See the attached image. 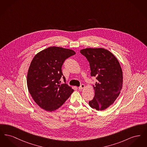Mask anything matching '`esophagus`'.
<instances>
[{
	"mask_svg": "<svg viewBox=\"0 0 147 147\" xmlns=\"http://www.w3.org/2000/svg\"><path fill=\"white\" fill-rule=\"evenodd\" d=\"M84 88H85V85L84 84H82L78 88H79V90H83Z\"/></svg>",
	"mask_w": 147,
	"mask_h": 147,
	"instance_id": "34e87169",
	"label": "esophagus"
}]
</instances>
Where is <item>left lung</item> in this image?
Returning <instances> with one entry per match:
<instances>
[{"label": "left lung", "mask_w": 147, "mask_h": 147, "mask_svg": "<svg viewBox=\"0 0 147 147\" xmlns=\"http://www.w3.org/2000/svg\"><path fill=\"white\" fill-rule=\"evenodd\" d=\"M89 62L91 77L96 79L95 96L89 102L91 108L104 110L113 104L123 84L122 70L117 59L107 49L88 48L80 50Z\"/></svg>", "instance_id": "8db88e82"}]
</instances>
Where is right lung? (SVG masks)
Wrapping results in <instances>:
<instances>
[{
	"label": "right lung",
	"mask_w": 147,
	"mask_h": 147,
	"mask_svg": "<svg viewBox=\"0 0 147 147\" xmlns=\"http://www.w3.org/2000/svg\"><path fill=\"white\" fill-rule=\"evenodd\" d=\"M76 52L71 49L50 47L38 53L32 60L27 76L28 91L41 108L53 111L60 107L74 90L65 84L62 67ZM62 77L65 83L60 84Z\"/></svg>",
	"instance_id": "1"
}]
</instances>
